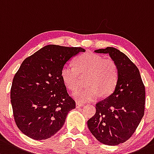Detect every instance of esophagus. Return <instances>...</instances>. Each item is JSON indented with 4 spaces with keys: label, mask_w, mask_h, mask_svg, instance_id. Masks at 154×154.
Instances as JSON below:
<instances>
[{
    "label": "esophagus",
    "mask_w": 154,
    "mask_h": 154,
    "mask_svg": "<svg viewBox=\"0 0 154 154\" xmlns=\"http://www.w3.org/2000/svg\"><path fill=\"white\" fill-rule=\"evenodd\" d=\"M83 106H84V105L82 104V103H78V102H77V103H76V108H81V107H82Z\"/></svg>",
    "instance_id": "esophagus-1"
}]
</instances>
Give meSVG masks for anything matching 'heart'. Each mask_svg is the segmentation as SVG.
Here are the masks:
<instances>
[{"mask_svg": "<svg viewBox=\"0 0 154 154\" xmlns=\"http://www.w3.org/2000/svg\"><path fill=\"white\" fill-rule=\"evenodd\" d=\"M81 76L85 78L86 88H79L72 93V97L78 103L94 101L100 96L106 97L115 88L119 77L116 63L111 59H104L93 52H86L77 57L75 66L66 63L61 69V77L70 90L78 87Z\"/></svg>", "mask_w": 154, "mask_h": 154, "instance_id": "obj_1", "label": "heart"}]
</instances>
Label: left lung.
<instances>
[{
	"label": "left lung",
	"mask_w": 154,
	"mask_h": 154,
	"mask_svg": "<svg viewBox=\"0 0 154 154\" xmlns=\"http://www.w3.org/2000/svg\"><path fill=\"white\" fill-rule=\"evenodd\" d=\"M108 54L116 63L119 77L114 91L96 104V114L87 124L94 137L107 145L127 141L144 116L145 89L140 71L124 53L114 47L95 50Z\"/></svg>",
	"instance_id": "8db88e82"
}]
</instances>
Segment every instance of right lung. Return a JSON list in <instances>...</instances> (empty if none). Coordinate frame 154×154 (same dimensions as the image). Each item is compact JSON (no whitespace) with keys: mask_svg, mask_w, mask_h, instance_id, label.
<instances>
[{"mask_svg":"<svg viewBox=\"0 0 154 154\" xmlns=\"http://www.w3.org/2000/svg\"><path fill=\"white\" fill-rule=\"evenodd\" d=\"M81 47L48 45L26 58L11 87V103L17 128L33 140L50 138L60 130L75 101L61 77V69Z\"/></svg>","mask_w":154,"mask_h":154,"instance_id":"1","label":"right lung"}]
</instances>
